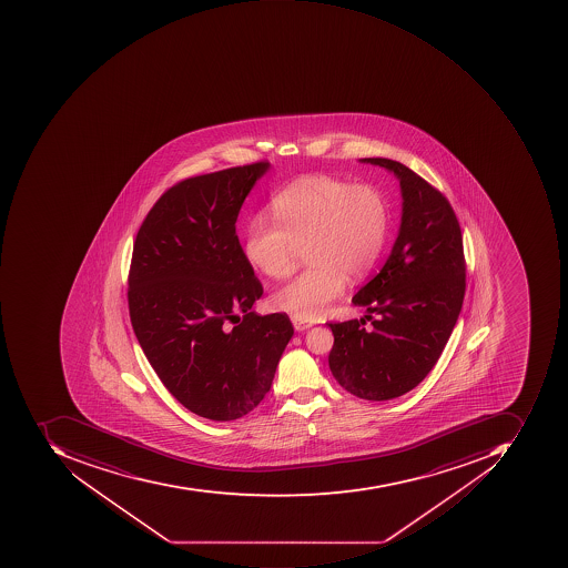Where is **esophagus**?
<instances>
[{
	"instance_id": "1",
	"label": "esophagus",
	"mask_w": 568,
	"mask_h": 568,
	"mask_svg": "<svg viewBox=\"0 0 568 568\" xmlns=\"http://www.w3.org/2000/svg\"><path fill=\"white\" fill-rule=\"evenodd\" d=\"M292 324H293V327H295V331H305L312 326L311 323H307V321L301 320V317H295V315H293V317H292Z\"/></svg>"
}]
</instances>
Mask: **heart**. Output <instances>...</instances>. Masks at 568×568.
I'll use <instances>...</instances> for the list:
<instances>
[{"mask_svg": "<svg viewBox=\"0 0 568 568\" xmlns=\"http://www.w3.org/2000/svg\"><path fill=\"white\" fill-rule=\"evenodd\" d=\"M271 212L245 232L251 266L270 278H285L307 247L311 266L276 290V311L314 320L345 292L346 278L364 276L383 253L389 210L371 184H349L331 175H305L276 194Z\"/></svg>", "mask_w": 568, "mask_h": 568, "instance_id": "heart-1", "label": "heart"}]
</instances>
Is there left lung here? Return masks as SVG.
<instances>
[{"mask_svg": "<svg viewBox=\"0 0 568 568\" xmlns=\"http://www.w3.org/2000/svg\"><path fill=\"white\" fill-rule=\"evenodd\" d=\"M394 172L403 216L393 253L353 304L365 320L329 323V368L339 386L367 400L415 389L440 358L466 292L463 234L449 200L425 179L389 159H362Z\"/></svg>", "mask_w": 568, "mask_h": 568, "instance_id": "8db88e82", "label": "left lung"}]
</instances>
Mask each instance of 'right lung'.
Segmentation results:
<instances>
[{
    "label": "right lung",
    "instance_id": "right-lung-1",
    "mask_svg": "<svg viewBox=\"0 0 568 568\" xmlns=\"http://www.w3.org/2000/svg\"><path fill=\"white\" fill-rule=\"evenodd\" d=\"M270 163L184 179L153 204L133 244L128 305L141 349L184 408L213 422L253 412L293 336L263 295L235 222Z\"/></svg>",
    "mask_w": 568,
    "mask_h": 568
}]
</instances>
